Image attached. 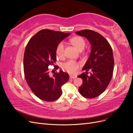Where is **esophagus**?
Returning <instances> with one entry per match:
<instances>
[{
    "label": "esophagus",
    "mask_w": 133,
    "mask_h": 133,
    "mask_svg": "<svg viewBox=\"0 0 133 133\" xmlns=\"http://www.w3.org/2000/svg\"><path fill=\"white\" fill-rule=\"evenodd\" d=\"M76 78V76H75V75H70V79H74V78Z\"/></svg>",
    "instance_id": "34e87169"
}]
</instances>
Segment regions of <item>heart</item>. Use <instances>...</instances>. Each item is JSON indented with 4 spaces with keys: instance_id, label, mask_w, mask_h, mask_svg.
Wrapping results in <instances>:
<instances>
[{
    "instance_id": "b5f03b06",
    "label": "heart",
    "mask_w": 133,
    "mask_h": 133,
    "mask_svg": "<svg viewBox=\"0 0 133 133\" xmlns=\"http://www.w3.org/2000/svg\"><path fill=\"white\" fill-rule=\"evenodd\" d=\"M70 43L79 51H82L85 46V41L83 38L80 36H75L70 39ZM64 43L62 42L59 43L56 48V54L58 57L62 58L64 55ZM79 66V64L73 60H70L62 64V68L69 73L73 74L77 71Z\"/></svg>"
}]
</instances>
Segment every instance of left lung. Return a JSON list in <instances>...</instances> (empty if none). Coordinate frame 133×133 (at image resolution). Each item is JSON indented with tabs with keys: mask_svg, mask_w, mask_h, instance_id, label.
Here are the masks:
<instances>
[{
	"mask_svg": "<svg viewBox=\"0 0 133 133\" xmlns=\"http://www.w3.org/2000/svg\"><path fill=\"white\" fill-rule=\"evenodd\" d=\"M75 33L86 38L91 45L90 56L82 69L86 72L78 76L83 80L79 91L84 97L94 98L102 94L111 81L114 65L112 48L97 32L85 29ZM89 70L91 73L88 75Z\"/></svg>",
	"mask_w": 133,
	"mask_h": 133,
	"instance_id": "left-lung-1",
	"label": "left lung"
}]
</instances>
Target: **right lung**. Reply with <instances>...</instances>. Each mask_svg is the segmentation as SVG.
Segmentation results:
<instances>
[{
  "mask_svg": "<svg viewBox=\"0 0 133 133\" xmlns=\"http://www.w3.org/2000/svg\"><path fill=\"white\" fill-rule=\"evenodd\" d=\"M70 34L43 29L26 45L23 60L25 80L34 94L44 101L53 102L59 98L62 94V87L69 80V74L61 70L50 76L48 67L57 61L58 44Z\"/></svg>",
  "mask_w": 133,
  "mask_h": 133,
  "instance_id": "1",
  "label": "right lung"
}]
</instances>
